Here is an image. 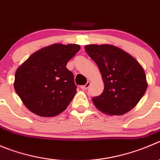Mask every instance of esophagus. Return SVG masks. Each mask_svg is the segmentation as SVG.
I'll list each match as a JSON object with an SVG mask.
<instances>
[{
	"label": "esophagus",
	"instance_id": "1",
	"mask_svg": "<svg viewBox=\"0 0 160 160\" xmlns=\"http://www.w3.org/2000/svg\"><path fill=\"white\" fill-rule=\"evenodd\" d=\"M90 84H91L90 82L88 81L87 83H86V84H85V85H83V86H81V87H80V88L83 89V90H86V89L88 88L89 86H90Z\"/></svg>",
	"mask_w": 160,
	"mask_h": 160
}]
</instances>
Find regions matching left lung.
Masks as SVG:
<instances>
[{
	"label": "left lung",
	"mask_w": 160,
	"mask_h": 160,
	"mask_svg": "<svg viewBox=\"0 0 160 160\" xmlns=\"http://www.w3.org/2000/svg\"><path fill=\"white\" fill-rule=\"evenodd\" d=\"M85 50L98 65L104 83L99 96L92 98L98 110L122 115L137 106L148 87L144 70L127 52L110 44H91Z\"/></svg>",
	"instance_id": "1"
}]
</instances>
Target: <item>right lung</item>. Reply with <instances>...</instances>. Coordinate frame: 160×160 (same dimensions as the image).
<instances>
[{
  "mask_svg": "<svg viewBox=\"0 0 160 160\" xmlns=\"http://www.w3.org/2000/svg\"><path fill=\"white\" fill-rule=\"evenodd\" d=\"M80 49L77 44L54 43L35 52L17 68L14 88L28 110L54 117L67 108L77 86L66 65Z\"/></svg>",
  "mask_w": 160,
  "mask_h": 160,
  "instance_id": "obj_1",
  "label": "right lung"
}]
</instances>
